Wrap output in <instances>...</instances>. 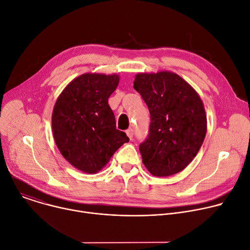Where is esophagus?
Wrapping results in <instances>:
<instances>
[{"label": "esophagus", "instance_id": "34e87169", "mask_svg": "<svg viewBox=\"0 0 250 250\" xmlns=\"http://www.w3.org/2000/svg\"><path fill=\"white\" fill-rule=\"evenodd\" d=\"M126 135L129 137V139L131 140L132 139V137H133V129L132 128H128L126 131Z\"/></svg>", "mask_w": 250, "mask_h": 250}]
</instances>
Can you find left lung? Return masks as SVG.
<instances>
[{
  "label": "left lung",
  "mask_w": 250,
  "mask_h": 250,
  "mask_svg": "<svg viewBox=\"0 0 250 250\" xmlns=\"http://www.w3.org/2000/svg\"><path fill=\"white\" fill-rule=\"evenodd\" d=\"M133 88L148 106L150 125L139 151L146 169L157 177L185 169L200 150L207 132V117L198 93L169 71L139 73Z\"/></svg>",
  "instance_id": "8db88e82"
}]
</instances>
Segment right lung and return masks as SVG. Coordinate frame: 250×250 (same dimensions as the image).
<instances>
[{"label":"right lung","instance_id":"1","mask_svg":"<svg viewBox=\"0 0 250 250\" xmlns=\"http://www.w3.org/2000/svg\"><path fill=\"white\" fill-rule=\"evenodd\" d=\"M120 77L86 73L71 81L59 95L52 113V131L62 156L75 168L97 173L129 141L117 129L108 99Z\"/></svg>","mask_w":250,"mask_h":250}]
</instances>
